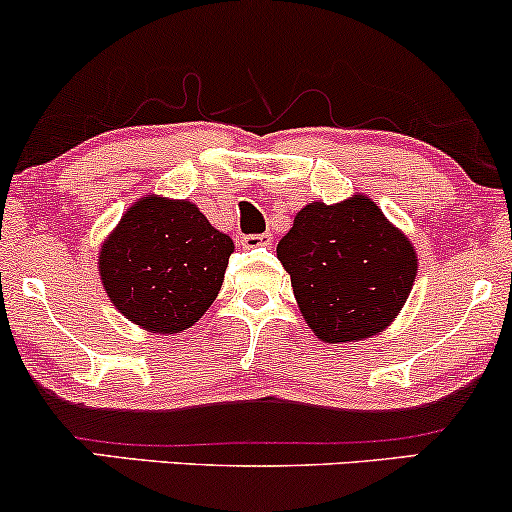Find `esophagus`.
I'll return each mask as SVG.
<instances>
[{
  "mask_svg": "<svg viewBox=\"0 0 512 512\" xmlns=\"http://www.w3.org/2000/svg\"><path fill=\"white\" fill-rule=\"evenodd\" d=\"M243 248L245 250H252V248H267V245H272V236L269 233H260V236H243Z\"/></svg>",
  "mask_w": 512,
  "mask_h": 512,
  "instance_id": "34e87169",
  "label": "esophagus"
}]
</instances>
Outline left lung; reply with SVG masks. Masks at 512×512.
Instances as JSON below:
<instances>
[{
	"instance_id": "left-lung-1",
	"label": "left lung",
	"mask_w": 512,
	"mask_h": 512,
	"mask_svg": "<svg viewBox=\"0 0 512 512\" xmlns=\"http://www.w3.org/2000/svg\"><path fill=\"white\" fill-rule=\"evenodd\" d=\"M276 257L308 327L330 344L383 332L416 279L414 245L366 195L305 204Z\"/></svg>"
}]
</instances>
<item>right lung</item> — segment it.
I'll use <instances>...</instances> for the list:
<instances>
[{
    "label": "right lung",
    "mask_w": 512,
    "mask_h": 512,
    "mask_svg": "<svg viewBox=\"0 0 512 512\" xmlns=\"http://www.w3.org/2000/svg\"><path fill=\"white\" fill-rule=\"evenodd\" d=\"M233 240L197 204L146 195L125 211L98 252L110 303L154 334H178L219 296Z\"/></svg>",
    "instance_id": "obj_1"
}]
</instances>
